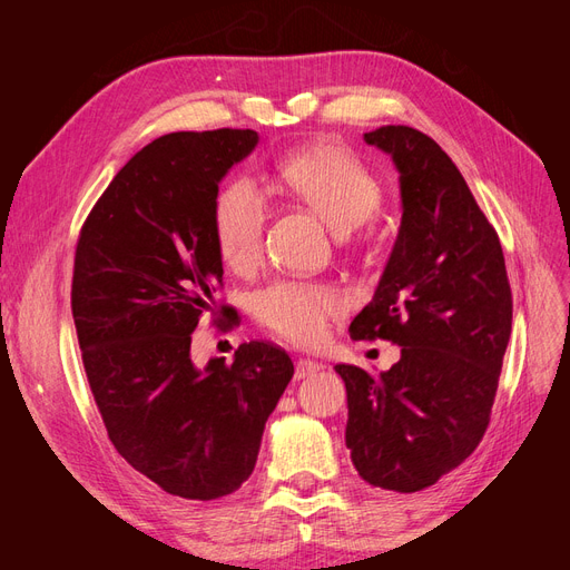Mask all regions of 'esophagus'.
Instances as JSON below:
<instances>
[{
    "label": "esophagus",
    "mask_w": 570,
    "mask_h": 570,
    "mask_svg": "<svg viewBox=\"0 0 570 570\" xmlns=\"http://www.w3.org/2000/svg\"><path fill=\"white\" fill-rule=\"evenodd\" d=\"M321 368H323V364H318V361H314V358H299L295 366V377L297 381H304V377H312Z\"/></svg>",
    "instance_id": "1"
}]
</instances>
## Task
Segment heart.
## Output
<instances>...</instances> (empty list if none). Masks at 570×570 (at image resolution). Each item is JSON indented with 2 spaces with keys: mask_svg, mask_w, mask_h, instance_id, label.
Listing matches in <instances>:
<instances>
[{
  "mask_svg": "<svg viewBox=\"0 0 570 570\" xmlns=\"http://www.w3.org/2000/svg\"><path fill=\"white\" fill-rule=\"evenodd\" d=\"M287 193L323 218L331 230L347 235L375 216L383 187L352 151L337 145H316L287 154L278 164ZM268 206L249 180H233L214 204V237L226 266L249 271L264 249ZM254 316L268 331L297 344L323 337L325 325L342 312L337 289L321 283L275 281L254 295Z\"/></svg>",
  "mask_w": 570,
  "mask_h": 570,
  "instance_id": "1",
  "label": "heart"
}]
</instances>
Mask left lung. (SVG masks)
Here are the masks:
<instances>
[{
  "label": "left lung",
  "instance_id": "left-lung-1",
  "mask_svg": "<svg viewBox=\"0 0 570 570\" xmlns=\"http://www.w3.org/2000/svg\"><path fill=\"white\" fill-rule=\"evenodd\" d=\"M400 174L402 223L354 340H392L390 371L337 364L347 387L344 442L373 488L419 492L469 459L490 423L511 335L499 237L442 147L416 128L364 135Z\"/></svg>",
  "mask_w": 570,
  "mask_h": 570
}]
</instances>
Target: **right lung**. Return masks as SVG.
<instances>
[{"label":"right lung","mask_w":570,"mask_h":570,"mask_svg":"<svg viewBox=\"0 0 570 570\" xmlns=\"http://www.w3.org/2000/svg\"><path fill=\"white\" fill-rule=\"evenodd\" d=\"M256 145L254 130L233 128L157 137L109 183L76 249L71 308L109 440L164 492L199 502L252 475L295 373L268 342L239 344L233 364L202 368L189 354L223 281L218 183Z\"/></svg>","instance_id":"1"}]
</instances>
